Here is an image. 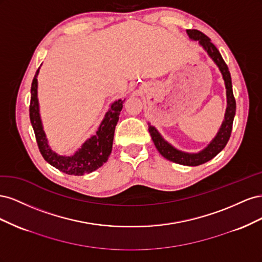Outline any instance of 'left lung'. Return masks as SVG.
<instances>
[{"label":"left lung","instance_id":"8db88e82","mask_svg":"<svg viewBox=\"0 0 262 262\" xmlns=\"http://www.w3.org/2000/svg\"><path fill=\"white\" fill-rule=\"evenodd\" d=\"M187 34L191 40L199 41V45L208 53L209 57L213 60V62L217 66L221 71L222 76H223L225 89H226V99H227V107L224 116V120L222 122L221 128L216 136L210 142L207 147H204L202 150L198 153H187L172 146L168 143L157 131L155 126L150 125L148 122V132L152 137L154 145L156 146L158 152L164 156L166 160L173 162L176 164L185 165V166H199L201 164L211 161L213 157H215L222 149L225 147L229 140L233 128V121L236 112V101L233 95V86H232V78L231 73H229L226 63L216 49V47L211 42V39L205 36L201 31L196 29H187Z\"/></svg>","mask_w":262,"mask_h":262}]
</instances>
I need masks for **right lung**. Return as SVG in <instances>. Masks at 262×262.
<instances>
[{
	"label": "right lung",
	"mask_w": 262,
	"mask_h": 262,
	"mask_svg": "<svg viewBox=\"0 0 262 262\" xmlns=\"http://www.w3.org/2000/svg\"><path fill=\"white\" fill-rule=\"evenodd\" d=\"M38 74L39 69L31 83L29 117L41 155L51 166L68 175L83 176L85 173L98 169L108 161V157L112 153L115 129L125 99H118L113 102L96 131V134L87 139L73 155H59L49 146L43 131L40 113H39Z\"/></svg>",
	"instance_id": "right-lung-1"
}]
</instances>
